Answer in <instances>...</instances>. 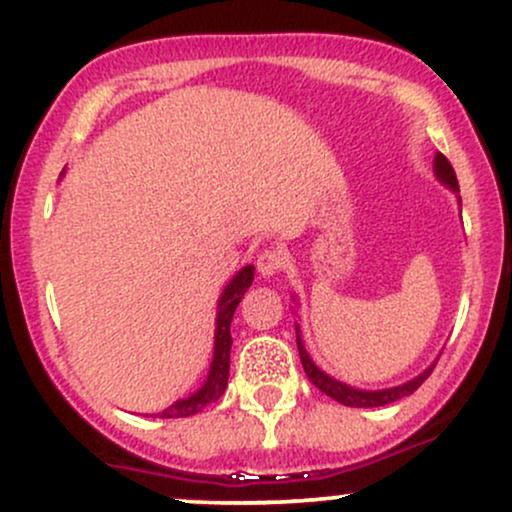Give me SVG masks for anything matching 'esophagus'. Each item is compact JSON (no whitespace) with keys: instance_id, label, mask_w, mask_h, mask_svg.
Segmentation results:
<instances>
[{"instance_id":"34e87169","label":"esophagus","mask_w":512,"mask_h":512,"mask_svg":"<svg viewBox=\"0 0 512 512\" xmlns=\"http://www.w3.org/2000/svg\"><path fill=\"white\" fill-rule=\"evenodd\" d=\"M286 264V255L281 250H264L260 257H257V272H260L264 279L281 272V267Z\"/></svg>"}]
</instances>
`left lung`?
Wrapping results in <instances>:
<instances>
[{"mask_svg": "<svg viewBox=\"0 0 512 512\" xmlns=\"http://www.w3.org/2000/svg\"><path fill=\"white\" fill-rule=\"evenodd\" d=\"M433 173H436L438 182H443L445 187H448L450 192H455L457 195V204L462 207V199H460V185H457V178H455V170H452L450 161L445 158L443 154H436V158H433ZM462 214V209H460ZM293 301H296V296H293ZM298 305V303H296ZM296 344H298V354H301V363H303V370L305 375H308V380L313 383L317 390L325 392L327 397H332L334 402L344 404V407H358V409H366V407H385V404H392L397 402V399L402 397H409L411 392L419 390L421 383L431 375V370L436 363H431L424 373H419L416 378L407 380V383L402 385H395V387H385V390H358V387H351L342 383V380L332 378V375H327L325 370L317 368L315 361L310 358L308 351H305V344L301 339V325L296 322Z\"/></svg>", "mask_w": 512, "mask_h": 512, "instance_id": "8db88e82", "label": "left lung"}]
</instances>
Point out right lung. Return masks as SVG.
<instances>
[{
	"label": "right lung",
	"instance_id": "obj_1",
	"mask_svg": "<svg viewBox=\"0 0 512 512\" xmlns=\"http://www.w3.org/2000/svg\"><path fill=\"white\" fill-rule=\"evenodd\" d=\"M252 279H255V267L245 264L240 272L233 274V279L223 286L219 303H216V330H214V358H211V366L199 390L192 395L178 399L170 407L158 411V419H185V416L197 414V411L207 409L211 402H216L228 385V368H231V320L236 313L238 303L243 301L245 291L250 289Z\"/></svg>",
	"mask_w": 512,
	"mask_h": 512
}]
</instances>
